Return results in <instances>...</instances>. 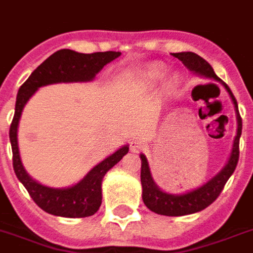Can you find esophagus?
Wrapping results in <instances>:
<instances>
[{
  "label": "esophagus",
  "mask_w": 253,
  "mask_h": 253,
  "mask_svg": "<svg viewBox=\"0 0 253 253\" xmlns=\"http://www.w3.org/2000/svg\"><path fill=\"white\" fill-rule=\"evenodd\" d=\"M143 147H144V142H143L142 139H132L130 142V151L131 152H139V151L142 150Z\"/></svg>",
  "instance_id": "esophagus-1"
}]
</instances>
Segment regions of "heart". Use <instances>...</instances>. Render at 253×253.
I'll use <instances>...</instances> for the list:
<instances>
[{"mask_svg": "<svg viewBox=\"0 0 253 253\" xmlns=\"http://www.w3.org/2000/svg\"><path fill=\"white\" fill-rule=\"evenodd\" d=\"M166 71V65L162 64V63H151V64L146 65L143 75H144V79L148 83H156L164 76ZM178 85H180V76L178 75H170V76L167 77L166 83H164V90L167 93H172L173 90H176Z\"/></svg>", "mask_w": 253, "mask_h": 253, "instance_id": "1", "label": "heart"}]
</instances>
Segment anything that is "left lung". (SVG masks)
Masks as SVG:
<instances>
[{"label": "left lung", "instance_id": "left-lung-1", "mask_svg": "<svg viewBox=\"0 0 253 253\" xmlns=\"http://www.w3.org/2000/svg\"><path fill=\"white\" fill-rule=\"evenodd\" d=\"M173 56L182 61V64L197 76L211 79V80L218 81L223 85L228 95H230V98H231L232 103H234L236 123H238L235 139L232 143L231 154H230V158H228L223 168L220 169L212 178H210L208 182H205L204 185H201L196 189H192V190H188V192L181 193V194H172V193L164 192L159 188L152 178V173H151L150 164H148L146 155H139L140 160H142L140 182H142V198L144 205L150 209L151 211L160 214V215L181 216L194 214V212H198L206 209L209 205H211L218 198L220 192L223 190V186L234 173L238 160H239V139L240 135H242V118H240L239 110H238V102H236L232 91L223 81L220 80L219 77L216 76L214 69L208 61L194 52L173 53Z\"/></svg>", "mask_w": 253, "mask_h": 253}]
</instances>
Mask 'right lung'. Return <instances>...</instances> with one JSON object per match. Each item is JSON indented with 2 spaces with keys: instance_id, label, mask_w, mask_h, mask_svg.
Wrapping results in <instances>:
<instances>
[{
  "instance_id": "add662e5",
  "label": "right lung",
  "mask_w": 253,
  "mask_h": 253,
  "mask_svg": "<svg viewBox=\"0 0 253 253\" xmlns=\"http://www.w3.org/2000/svg\"><path fill=\"white\" fill-rule=\"evenodd\" d=\"M119 56L121 52L115 51L80 53L72 49H59L48 59H45L18 90L15 113L9 132L14 172L18 180L27 189L34 202L48 214L64 218H85L98 211L102 204L103 177L128 152V144L122 146L114 154L93 167L77 184L67 188L45 186L34 180L22 164L18 147V126L23 107L39 87L59 83L93 81L95 75L101 72L105 65Z\"/></svg>"
}]
</instances>
